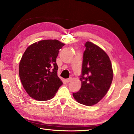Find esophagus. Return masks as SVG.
Segmentation results:
<instances>
[{
    "mask_svg": "<svg viewBox=\"0 0 134 134\" xmlns=\"http://www.w3.org/2000/svg\"><path fill=\"white\" fill-rule=\"evenodd\" d=\"M72 77H70V78H68V79H67L66 80V82H67V83H69V82H70L71 80H72Z\"/></svg>",
    "mask_w": 134,
    "mask_h": 134,
    "instance_id": "esophagus-1",
    "label": "esophagus"
}]
</instances>
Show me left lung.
Returning <instances> with one entry per match:
<instances>
[{"mask_svg": "<svg viewBox=\"0 0 134 134\" xmlns=\"http://www.w3.org/2000/svg\"><path fill=\"white\" fill-rule=\"evenodd\" d=\"M83 53L81 88L73 96L80 104L91 106L106 95L113 79L110 58L103 49L90 42L85 44Z\"/></svg>", "mask_w": 134, "mask_h": 134, "instance_id": "left-lung-1", "label": "left lung"}]
</instances>
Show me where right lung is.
Segmentation results:
<instances>
[{"instance_id": "right-lung-1", "label": "right lung", "mask_w": 134, "mask_h": 134, "mask_svg": "<svg viewBox=\"0 0 134 134\" xmlns=\"http://www.w3.org/2000/svg\"><path fill=\"white\" fill-rule=\"evenodd\" d=\"M64 45L57 39L43 40L26 49L19 65V74L30 97L38 101L49 100L63 85L57 75L56 59Z\"/></svg>"}]
</instances>
